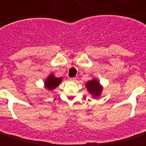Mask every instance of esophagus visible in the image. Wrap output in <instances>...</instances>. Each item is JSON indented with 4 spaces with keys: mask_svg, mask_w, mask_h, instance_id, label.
Returning a JSON list of instances; mask_svg holds the SVG:
<instances>
[{
    "mask_svg": "<svg viewBox=\"0 0 146 146\" xmlns=\"http://www.w3.org/2000/svg\"><path fill=\"white\" fill-rule=\"evenodd\" d=\"M76 78L75 77H72V78H70V81H72V82H75L76 81Z\"/></svg>",
    "mask_w": 146,
    "mask_h": 146,
    "instance_id": "esophagus-1",
    "label": "esophagus"
}]
</instances>
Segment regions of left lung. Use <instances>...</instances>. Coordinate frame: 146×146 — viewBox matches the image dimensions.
I'll return each mask as SVG.
<instances>
[{
  "instance_id": "obj_1",
  "label": "left lung",
  "mask_w": 146,
  "mask_h": 146,
  "mask_svg": "<svg viewBox=\"0 0 146 146\" xmlns=\"http://www.w3.org/2000/svg\"><path fill=\"white\" fill-rule=\"evenodd\" d=\"M85 85L87 87L88 91L92 94H93L94 97H98L101 94L103 88L101 87V85H100V82L97 79L88 81L87 83L85 84Z\"/></svg>"
}]
</instances>
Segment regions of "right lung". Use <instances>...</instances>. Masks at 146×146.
<instances>
[{
	"label": "right lung",
	"mask_w": 146,
	"mask_h": 146,
	"mask_svg": "<svg viewBox=\"0 0 146 146\" xmlns=\"http://www.w3.org/2000/svg\"><path fill=\"white\" fill-rule=\"evenodd\" d=\"M61 80H62L61 78H55L54 76L52 74L46 79V82H45V86H46L47 89L52 90L61 83Z\"/></svg>",
	"instance_id": "1"
}]
</instances>
